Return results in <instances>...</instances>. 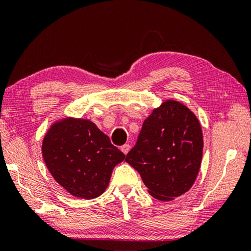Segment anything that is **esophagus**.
Returning a JSON list of instances; mask_svg holds the SVG:
<instances>
[{
	"label": "esophagus",
	"instance_id": "esophagus-1",
	"mask_svg": "<svg viewBox=\"0 0 251 251\" xmlns=\"http://www.w3.org/2000/svg\"><path fill=\"white\" fill-rule=\"evenodd\" d=\"M130 150V146L128 145V144H125V145H123L122 147H121V151L124 152V154L126 155L127 152H128V151Z\"/></svg>",
	"mask_w": 251,
	"mask_h": 251
}]
</instances>
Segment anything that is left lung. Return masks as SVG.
I'll use <instances>...</instances> for the list:
<instances>
[{"instance_id": "8db88e82", "label": "left lung", "mask_w": 251, "mask_h": 251, "mask_svg": "<svg viewBox=\"0 0 251 251\" xmlns=\"http://www.w3.org/2000/svg\"><path fill=\"white\" fill-rule=\"evenodd\" d=\"M202 148L197 117L186 106L168 100L144 121L136 145L125 160L141 174L152 197L168 201L193 186Z\"/></svg>"}]
</instances>
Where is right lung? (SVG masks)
Instances as JSON below:
<instances>
[{"mask_svg": "<svg viewBox=\"0 0 251 251\" xmlns=\"http://www.w3.org/2000/svg\"><path fill=\"white\" fill-rule=\"evenodd\" d=\"M42 154L54 179L75 197L93 199L107 188L125 155L87 120H64L44 137Z\"/></svg>", "mask_w": 251, "mask_h": 251, "instance_id": "add662e5", "label": "right lung"}]
</instances>
